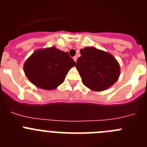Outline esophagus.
Returning <instances> with one entry per match:
<instances>
[{
  "label": "esophagus",
  "instance_id": "34e87169",
  "mask_svg": "<svg viewBox=\"0 0 147 147\" xmlns=\"http://www.w3.org/2000/svg\"><path fill=\"white\" fill-rule=\"evenodd\" d=\"M73 59H74V60L75 62H76V60H77V57H76V56H75V57H74V58H73Z\"/></svg>",
  "mask_w": 147,
  "mask_h": 147
}]
</instances>
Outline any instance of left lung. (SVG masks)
<instances>
[{"label": "left lung", "instance_id": "8db88e82", "mask_svg": "<svg viewBox=\"0 0 147 147\" xmlns=\"http://www.w3.org/2000/svg\"><path fill=\"white\" fill-rule=\"evenodd\" d=\"M80 54L76 67L85 86L102 91L117 81L120 67L113 56L93 47L81 49Z\"/></svg>", "mask_w": 147, "mask_h": 147}]
</instances>
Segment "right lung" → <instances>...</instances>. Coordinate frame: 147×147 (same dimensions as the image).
<instances>
[{
    "label": "right lung",
    "mask_w": 147,
    "mask_h": 147,
    "mask_svg": "<svg viewBox=\"0 0 147 147\" xmlns=\"http://www.w3.org/2000/svg\"><path fill=\"white\" fill-rule=\"evenodd\" d=\"M76 62L67 52L54 47L36 51L26 61L24 71L30 82L45 90L55 89Z\"/></svg>",
    "instance_id": "obj_1"
}]
</instances>
